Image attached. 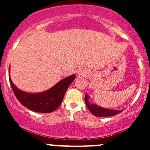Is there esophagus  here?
<instances>
[{
	"mask_svg": "<svg viewBox=\"0 0 150 150\" xmlns=\"http://www.w3.org/2000/svg\"><path fill=\"white\" fill-rule=\"evenodd\" d=\"M78 74L81 75H84L86 74V71L85 69H80V70L78 71Z\"/></svg>",
	"mask_w": 150,
	"mask_h": 150,
	"instance_id": "obj_1",
	"label": "esophagus"
}]
</instances>
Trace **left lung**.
Wrapping results in <instances>:
<instances>
[{
    "label": "left lung",
    "instance_id": "left-lung-1",
    "mask_svg": "<svg viewBox=\"0 0 150 150\" xmlns=\"http://www.w3.org/2000/svg\"><path fill=\"white\" fill-rule=\"evenodd\" d=\"M90 96L86 93L85 96V102H86V106H87L88 109L90 110L91 112L93 115L96 116V117H109V116H114L115 115L119 114L121 112L122 110H112V109H107L104 108V107H100L96 104H91L89 102L88 99Z\"/></svg>",
    "mask_w": 150,
    "mask_h": 150
}]
</instances>
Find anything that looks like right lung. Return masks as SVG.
Listing matches in <instances>:
<instances>
[{"label":"right lung","mask_w":150,"mask_h":150,"mask_svg":"<svg viewBox=\"0 0 150 150\" xmlns=\"http://www.w3.org/2000/svg\"><path fill=\"white\" fill-rule=\"evenodd\" d=\"M75 78V75L74 74L61 80L53 87L45 91L29 93L20 90L13 84L11 79L9 71L10 84L19 102L30 110L40 113L52 112L59 107L66 91Z\"/></svg>","instance_id":"right-lung-1"}]
</instances>
